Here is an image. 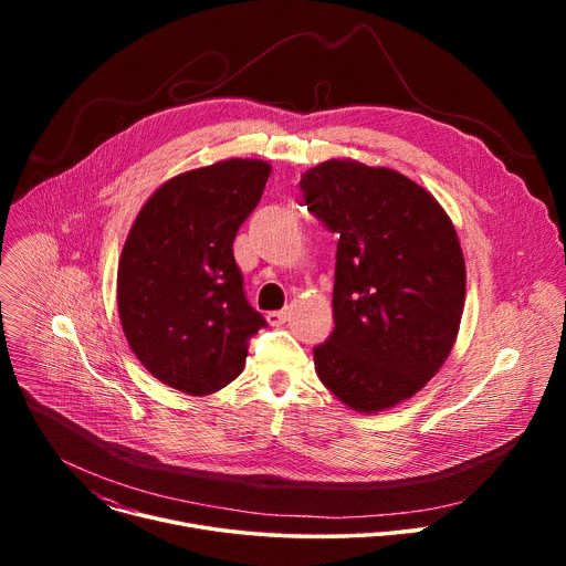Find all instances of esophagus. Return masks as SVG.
<instances>
[{
    "instance_id": "obj_1",
    "label": "esophagus",
    "mask_w": 566,
    "mask_h": 566,
    "mask_svg": "<svg viewBox=\"0 0 566 566\" xmlns=\"http://www.w3.org/2000/svg\"><path fill=\"white\" fill-rule=\"evenodd\" d=\"M291 317V308H282V311H271L269 315H266V319H269V325H273V327H280V325H284V322Z\"/></svg>"
}]
</instances>
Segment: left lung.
<instances>
[{
    "label": "left lung",
    "mask_w": 566,
    "mask_h": 566,
    "mask_svg": "<svg viewBox=\"0 0 566 566\" xmlns=\"http://www.w3.org/2000/svg\"><path fill=\"white\" fill-rule=\"evenodd\" d=\"M302 201L338 239L334 322L315 374L347 408L412 398L459 334L465 262L441 203L389 168L329 158L302 175Z\"/></svg>",
    "instance_id": "8db88e82"
}]
</instances>
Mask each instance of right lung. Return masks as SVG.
<instances>
[{
    "label": "right lung",
    "mask_w": 566,
    "mask_h": 566,
    "mask_svg": "<svg viewBox=\"0 0 566 566\" xmlns=\"http://www.w3.org/2000/svg\"><path fill=\"white\" fill-rule=\"evenodd\" d=\"M271 166L228 158L160 186L140 208L118 262V313L143 367L184 394L219 391L244 369L266 319L244 295L232 241Z\"/></svg>",
    "instance_id": "1"
}]
</instances>
